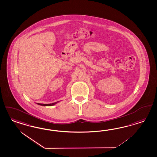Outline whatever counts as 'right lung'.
I'll use <instances>...</instances> for the list:
<instances>
[{"instance_id": "add662e5", "label": "right lung", "mask_w": 157, "mask_h": 157, "mask_svg": "<svg viewBox=\"0 0 157 157\" xmlns=\"http://www.w3.org/2000/svg\"><path fill=\"white\" fill-rule=\"evenodd\" d=\"M58 103L57 102H56V103H52V104H40V103H37L38 105H43V106H52L54 104H56V103Z\"/></svg>"}]
</instances>
